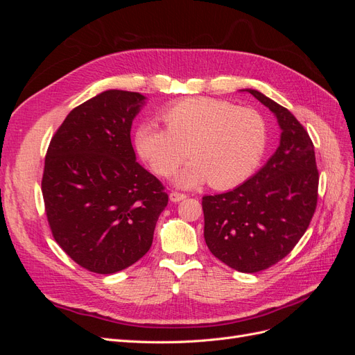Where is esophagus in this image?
I'll return each mask as SVG.
<instances>
[{
  "mask_svg": "<svg viewBox=\"0 0 355 355\" xmlns=\"http://www.w3.org/2000/svg\"><path fill=\"white\" fill-rule=\"evenodd\" d=\"M168 197H170V201H173V202H179V201L187 198L185 194H182V192H176V191H171Z\"/></svg>",
  "mask_w": 355,
  "mask_h": 355,
  "instance_id": "obj_1",
  "label": "esophagus"
}]
</instances>
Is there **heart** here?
I'll return each mask as SVG.
<instances>
[{"label": "heart", "mask_w": 355, "mask_h": 355, "mask_svg": "<svg viewBox=\"0 0 355 355\" xmlns=\"http://www.w3.org/2000/svg\"><path fill=\"white\" fill-rule=\"evenodd\" d=\"M167 128L144 123L135 146L157 175H175V184L192 188L209 180L213 188L237 187L259 167L270 142V127L261 112L228 101L192 98L161 114Z\"/></svg>", "instance_id": "b5f03b06"}]
</instances>
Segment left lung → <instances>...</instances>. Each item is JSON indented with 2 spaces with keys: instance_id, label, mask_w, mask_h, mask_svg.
I'll list each match as a JSON object with an SVG mask.
<instances>
[{
  "instance_id": "8db88e82",
  "label": "left lung",
  "mask_w": 355,
  "mask_h": 355,
  "mask_svg": "<svg viewBox=\"0 0 355 355\" xmlns=\"http://www.w3.org/2000/svg\"><path fill=\"white\" fill-rule=\"evenodd\" d=\"M282 128L266 164L232 191L202 197L204 240L219 261L240 272H259L286 257L309 227L318 198L314 144L295 115L257 90Z\"/></svg>"
}]
</instances>
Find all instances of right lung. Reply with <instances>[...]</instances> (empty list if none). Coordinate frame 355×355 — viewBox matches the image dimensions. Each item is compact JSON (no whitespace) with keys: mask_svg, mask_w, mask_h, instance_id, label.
I'll use <instances>...</instances> for the list:
<instances>
[{"mask_svg":"<svg viewBox=\"0 0 355 355\" xmlns=\"http://www.w3.org/2000/svg\"><path fill=\"white\" fill-rule=\"evenodd\" d=\"M145 96L106 90L73 108L51 137L42 198L56 243L73 262L114 274L153 244L168 196L136 161L130 130Z\"/></svg>","mask_w":355,"mask_h":355,"instance_id":"right-lung-1","label":"right lung"}]
</instances>
